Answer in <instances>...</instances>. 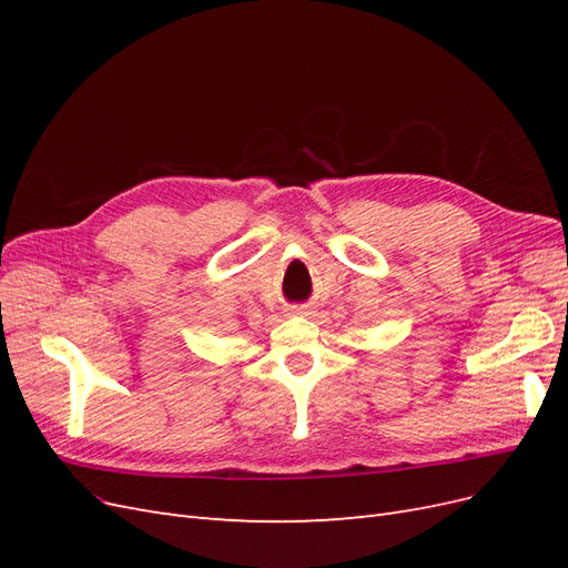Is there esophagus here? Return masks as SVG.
Wrapping results in <instances>:
<instances>
[{"instance_id": "34e87169", "label": "esophagus", "mask_w": 568, "mask_h": 568, "mask_svg": "<svg viewBox=\"0 0 568 568\" xmlns=\"http://www.w3.org/2000/svg\"><path fill=\"white\" fill-rule=\"evenodd\" d=\"M291 315L307 317V315H311V307H307V305H294V307H291Z\"/></svg>"}]
</instances>
